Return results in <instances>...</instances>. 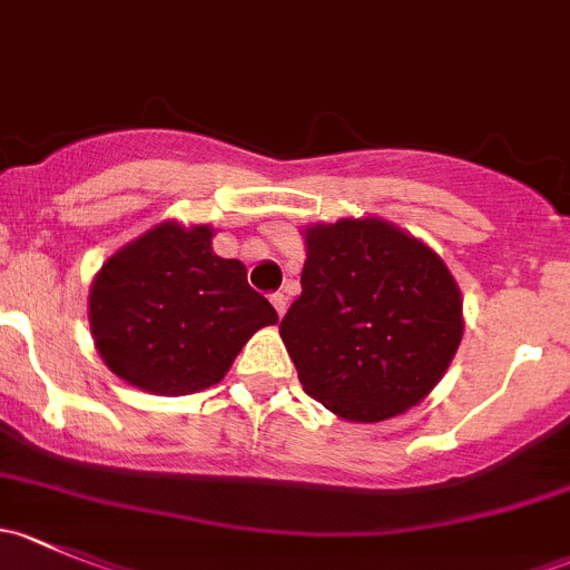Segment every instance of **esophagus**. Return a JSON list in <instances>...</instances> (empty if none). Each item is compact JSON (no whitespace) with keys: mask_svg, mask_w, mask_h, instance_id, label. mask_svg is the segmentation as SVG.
Listing matches in <instances>:
<instances>
[{"mask_svg":"<svg viewBox=\"0 0 570 570\" xmlns=\"http://www.w3.org/2000/svg\"><path fill=\"white\" fill-rule=\"evenodd\" d=\"M269 303L275 306L278 317H284V312H286V295H284V292H275V295H269Z\"/></svg>","mask_w":570,"mask_h":570,"instance_id":"obj_1","label":"esophagus"}]
</instances>
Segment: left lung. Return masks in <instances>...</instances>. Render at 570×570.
<instances>
[{
	"instance_id": "8db88e82",
	"label": "left lung",
	"mask_w": 570,
	"mask_h": 570,
	"mask_svg": "<svg viewBox=\"0 0 570 570\" xmlns=\"http://www.w3.org/2000/svg\"><path fill=\"white\" fill-rule=\"evenodd\" d=\"M306 250L303 292L278 325L303 392L350 422L419 405L463 336L439 253L372 217L308 228Z\"/></svg>"
}]
</instances>
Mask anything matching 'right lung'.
I'll use <instances>...</instances> for the list:
<instances>
[{
  "instance_id": "add662e5",
  "label": "right lung",
  "mask_w": 570,
  "mask_h": 570,
  "mask_svg": "<svg viewBox=\"0 0 570 570\" xmlns=\"http://www.w3.org/2000/svg\"><path fill=\"white\" fill-rule=\"evenodd\" d=\"M278 314L206 226L163 223L120 248L90 289V331L109 370L146 392L181 396L223 381L245 342Z\"/></svg>"
}]
</instances>
